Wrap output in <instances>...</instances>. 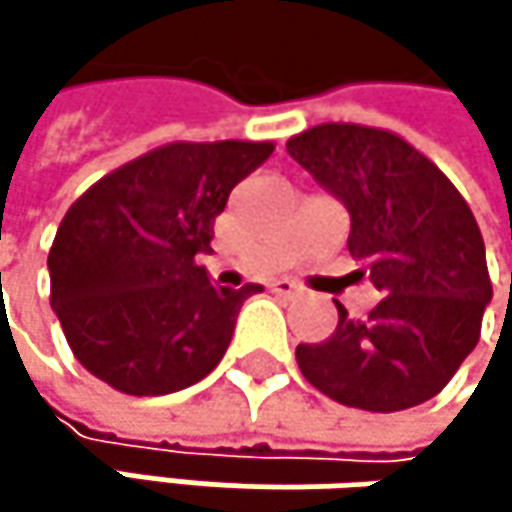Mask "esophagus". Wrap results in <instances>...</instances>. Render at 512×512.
Returning a JSON list of instances; mask_svg holds the SVG:
<instances>
[{
  "label": "esophagus",
  "mask_w": 512,
  "mask_h": 512,
  "mask_svg": "<svg viewBox=\"0 0 512 512\" xmlns=\"http://www.w3.org/2000/svg\"><path fill=\"white\" fill-rule=\"evenodd\" d=\"M269 290H272V293H278V296L293 299V296H299V293H302V284H299V281H293V278H275V281L269 284Z\"/></svg>",
  "instance_id": "esophagus-1"
}]
</instances>
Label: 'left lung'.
Segmentation results:
<instances>
[{
    "label": "left lung",
    "mask_w": 512,
    "mask_h": 512,
    "mask_svg": "<svg viewBox=\"0 0 512 512\" xmlns=\"http://www.w3.org/2000/svg\"><path fill=\"white\" fill-rule=\"evenodd\" d=\"M287 154L344 201L347 249L361 266L353 275H367L382 293L367 317L335 302L332 338L296 347L302 376L364 412L436 397L477 347L492 299L483 237L460 189L379 127L317 124L293 136Z\"/></svg>",
    "instance_id": "obj_1"
}]
</instances>
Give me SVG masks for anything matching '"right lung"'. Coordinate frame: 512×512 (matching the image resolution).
Returning a JSON list of instances; mask_svg holds the SVG:
<instances>
[{"mask_svg": "<svg viewBox=\"0 0 512 512\" xmlns=\"http://www.w3.org/2000/svg\"><path fill=\"white\" fill-rule=\"evenodd\" d=\"M272 142H171L100 177L64 213L50 257V302L79 364L121 394L195 385L225 356L243 302L204 266L231 189Z\"/></svg>", "mask_w": 512, "mask_h": 512, "instance_id": "obj_1", "label": "right lung"}]
</instances>
